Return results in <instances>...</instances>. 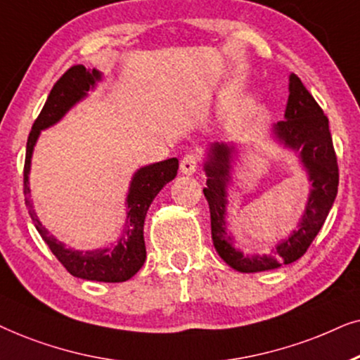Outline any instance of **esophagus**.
I'll list each match as a JSON object with an SVG mask.
<instances>
[{
    "label": "esophagus",
    "instance_id": "esophagus-1",
    "mask_svg": "<svg viewBox=\"0 0 360 360\" xmlns=\"http://www.w3.org/2000/svg\"><path fill=\"white\" fill-rule=\"evenodd\" d=\"M198 162H199V158L193 155V153H189V155H186L183 160H181V165H179V169L183 174H188V176H193L195 171H198Z\"/></svg>",
    "mask_w": 360,
    "mask_h": 360
}]
</instances>
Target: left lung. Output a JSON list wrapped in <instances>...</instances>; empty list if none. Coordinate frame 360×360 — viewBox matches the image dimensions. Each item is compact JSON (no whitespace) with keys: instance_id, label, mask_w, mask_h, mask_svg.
<instances>
[{"instance_id":"left-lung-1","label":"left lung","mask_w":360,"mask_h":360,"mask_svg":"<svg viewBox=\"0 0 360 360\" xmlns=\"http://www.w3.org/2000/svg\"><path fill=\"white\" fill-rule=\"evenodd\" d=\"M288 90L285 120L273 124L271 133L281 146L296 153L300 165L308 174L311 191L298 227L276 243L273 255H243L242 250L233 247V238L227 233V189L232 183L233 162L238 155L237 146L214 143L204 162L207 176L204 195L210 209L214 247L229 266L242 273L275 270L303 257L323 227L338 195L339 169L329 131V120L298 75H290Z\"/></svg>"}]
</instances>
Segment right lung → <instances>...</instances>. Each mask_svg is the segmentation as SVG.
I'll return each instance as SVG.
<instances>
[{
  "instance_id": "right-lung-1",
  "label": "right lung",
  "mask_w": 360,
  "mask_h": 360,
  "mask_svg": "<svg viewBox=\"0 0 360 360\" xmlns=\"http://www.w3.org/2000/svg\"><path fill=\"white\" fill-rule=\"evenodd\" d=\"M100 80L102 74L98 70L74 65L52 87L27 138L26 161H24V195L32 222L42 240L49 245L51 252L72 276L89 281H103V283H122L135 276L146 260L145 237H143L146 212L158 193L176 177L179 167L177 158L143 166L133 174L127 194V220H124L123 232L117 242L105 248L84 252L65 247L41 224L30 200L31 158L41 131L59 122L75 103L87 97L89 90H94Z\"/></svg>"
}]
</instances>
